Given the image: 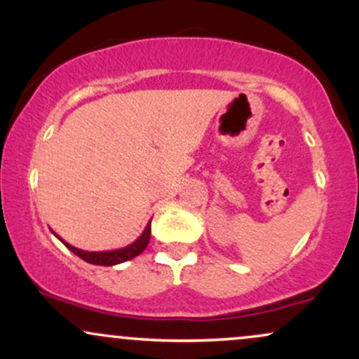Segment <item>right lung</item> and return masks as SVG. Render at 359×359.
<instances>
[{"label": "right lung", "mask_w": 359, "mask_h": 359, "mask_svg": "<svg viewBox=\"0 0 359 359\" xmlns=\"http://www.w3.org/2000/svg\"><path fill=\"white\" fill-rule=\"evenodd\" d=\"M150 231H151V219L148 221L147 228L143 229V233L140 234V236L133 243H130L128 246H123V248L109 250V251H84V250H79V248H76V246L69 245L67 241L62 240V238L57 236V234L53 231L52 233L55 234V236L59 238V240L64 243V245L67 246V248L71 250L74 255H77V257L84 259V262L93 263V265L113 266V265H118V263L128 262V259L138 257V255L142 253V251L148 246V241H150Z\"/></svg>", "instance_id": "right-lung-1"}]
</instances>
